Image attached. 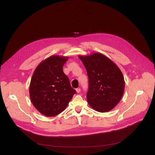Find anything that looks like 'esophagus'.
Segmentation results:
<instances>
[{"label":"esophagus","mask_w":155,"mask_h":155,"mask_svg":"<svg viewBox=\"0 0 155 155\" xmlns=\"http://www.w3.org/2000/svg\"><path fill=\"white\" fill-rule=\"evenodd\" d=\"M76 91L77 93H79L81 92V89H80V88H77V89L76 90Z\"/></svg>","instance_id":"esophagus-1"}]
</instances>
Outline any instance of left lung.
Returning a JSON list of instances; mask_svg holds the SVG:
<instances>
[{"label": "left lung", "mask_w": 155, "mask_h": 155, "mask_svg": "<svg viewBox=\"0 0 155 155\" xmlns=\"http://www.w3.org/2000/svg\"><path fill=\"white\" fill-rule=\"evenodd\" d=\"M89 79L87 101L99 112L112 110L120 101L125 81L119 68L108 57L99 52L79 55Z\"/></svg>", "instance_id": "1"}]
</instances>
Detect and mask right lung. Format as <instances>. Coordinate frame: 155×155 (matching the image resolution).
Masks as SVG:
<instances>
[{"label":"right lung","instance_id":"obj_1","mask_svg":"<svg viewBox=\"0 0 155 155\" xmlns=\"http://www.w3.org/2000/svg\"><path fill=\"white\" fill-rule=\"evenodd\" d=\"M68 58L51 55L41 61L33 74L29 97L35 108L46 117H54L63 112L76 93L62 70Z\"/></svg>","mask_w":155,"mask_h":155}]
</instances>
